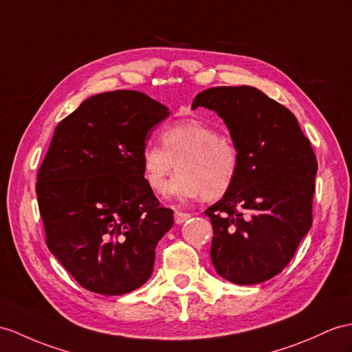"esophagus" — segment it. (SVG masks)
Wrapping results in <instances>:
<instances>
[{
  "mask_svg": "<svg viewBox=\"0 0 352 352\" xmlns=\"http://www.w3.org/2000/svg\"><path fill=\"white\" fill-rule=\"evenodd\" d=\"M190 218H191L190 213H184V212H175V222H176V224H179V226L184 224V222H185V221H188V219H190Z\"/></svg>",
  "mask_w": 352,
  "mask_h": 352,
  "instance_id": "esophagus-1",
  "label": "esophagus"
}]
</instances>
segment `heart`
Here are the masks:
<instances>
[{
    "label": "heart",
    "instance_id": "heart-1",
    "mask_svg": "<svg viewBox=\"0 0 352 352\" xmlns=\"http://www.w3.org/2000/svg\"><path fill=\"white\" fill-rule=\"evenodd\" d=\"M161 144L149 142L140 152L144 182L153 192L162 194L167 179L177 168L168 185V194L179 200L224 195L233 185L239 170V152L228 137L199 119H184L166 125Z\"/></svg>",
    "mask_w": 352,
    "mask_h": 352
}]
</instances>
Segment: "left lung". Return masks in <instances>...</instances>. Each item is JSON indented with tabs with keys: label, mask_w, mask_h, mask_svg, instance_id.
<instances>
[{
	"label": "left lung",
	"mask_w": 352,
	"mask_h": 352,
	"mask_svg": "<svg viewBox=\"0 0 352 352\" xmlns=\"http://www.w3.org/2000/svg\"><path fill=\"white\" fill-rule=\"evenodd\" d=\"M192 109L217 111L239 152V170L222 199L206 209L215 270L255 285L284 270L312 226L316 158L297 118L252 87L197 94Z\"/></svg>",
	"instance_id": "left-lung-1"
}]
</instances>
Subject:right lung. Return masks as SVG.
<instances>
[{"label": "right lung", "mask_w": 352, "mask_h": 352, "mask_svg": "<svg viewBox=\"0 0 352 352\" xmlns=\"http://www.w3.org/2000/svg\"><path fill=\"white\" fill-rule=\"evenodd\" d=\"M168 115L146 94L122 89L87 98L55 128L36 185L46 243L92 293L142 287L173 227L140 164L148 133Z\"/></svg>", "instance_id": "add662e5"}]
</instances>
